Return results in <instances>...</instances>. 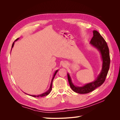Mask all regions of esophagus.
Masks as SVG:
<instances>
[{"mask_svg":"<svg viewBox=\"0 0 120 120\" xmlns=\"http://www.w3.org/2000/svg\"><path fill=\"white\" fill-rule=\"evenodd\" d=\"M64 66H66V64H64Z\"/></svg>","mask_w":120,"mask_h":120,"instance_id":"obj_1","label":"esophagus"}]
</instances>
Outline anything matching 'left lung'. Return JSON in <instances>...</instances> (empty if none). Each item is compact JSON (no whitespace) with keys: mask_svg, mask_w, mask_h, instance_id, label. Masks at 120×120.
<instances>
[{"mask_svg":"<svg viewBox=\"0 0 120 120\" xmlns=\"http://www.w3.org/2000/svg\"><path fill=\"white\" fill-rule=\"evenodd\" d=\"M90 44L96 48L101 54L103 61L102 68L100 74L93 82H90L82 86H75L72 82L70 75L68 73V78L71 89L75 92L84 94L91 92L101 86L104 82L110 68V57L109 49L107 43L99 32L93 30V37L90 41Z\"/></svg>","mask_w":120,"mask_h":120,"instance_id":"1","label":"left lung"}]
</instances>
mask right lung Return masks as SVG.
Masks as SVG:
<instances>
[{
  "label": "right lung",
  "mask_w": 120,
  "mask_h": 120,
  "mask_svg": "<svg viewBox=\"0 0 120 120\" xmlns=\"http://www.w3.org/2000/svg\"><path fill=\"white\" fill-rule=\"evenodd\" d=\"M19 39V38H17V39H16L15 40V41L13 42V44H12V45L11 49H12V48H13V46H14V42H15V41H17V40ZM58 71H59V70H56V71H55V72H54V75H53L52 79V82H51V83H50V86L49 88V89L48 90H47V91H46V92H45V93H43V94H41V95H30V96H32V97H44V96H45L48 95L50 93V92H51L52 89V82H53V79H54V77H55V75H56V74L57 73V72Z\"/></svg>",
  "instance_id": "add662e5"
}]
</instances>
